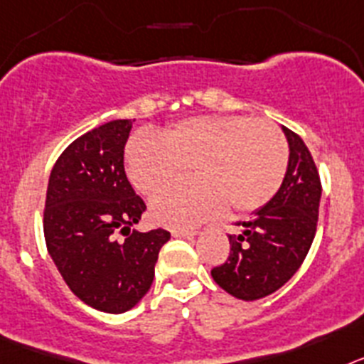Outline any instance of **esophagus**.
I'll list each match as a JSON object with an SVG mask.
<instances>
[{
  "label": "esophagus",
  "mask_w": 364,
  "mask_h": 364,
  "mask_svg": "<svg viewBox=\"0 0 364 364\" xmlns=\"http://www.w3.org/2000/svg\"><path fill=\"white\" fill-rule=\"evenodd\" d=\"M172 235L176 236V238H192V236L198 235V230H194V229H173Z\"/></svg>",
  "instance_id": "34e87169"
}]
</instances>
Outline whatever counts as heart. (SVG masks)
Masks as SVG:
<instances>
[{
    "label": "heart",
    "instance_id": "obj_1",
    "mask_svg": "<svg viewBox=\"0 0 364 364\" xmlns=\"http://www.w3.org/2000/svg\"><path fill=\"white\" fill-rule=\"evenodd\" d=\"M126 172L143 194H151L186 168L198 179L176 183L151 200L154 220L192 227L227 210L247 214L273 200L286 178L289 148L273 122L247 115L194 117L159 139L135 135L126 146Z\"/></svg>",
    "mask_w": 364,
    "mask_h": 364
}]
</instances>
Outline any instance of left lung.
<instances>
[{
	"instance_id": "1",
	"label": "left lung",
	"mask_w": 364,
	"mask_h": 364,
	"mask_svg": "<svg viewBox=\"0 0 364 364\" xmlns=\"http://www.w3.org/2000/svg\"><path fill=\"white\" fill-rule=\"evenodd\" d=\"M282 129L289 143L282 185L269 203L243 221L242 235H229V258L210 271L214 282L236 299L258 300L280 289L299 271L315 238L318 170L304 141Z\"/></svg>"
}]
</instances>
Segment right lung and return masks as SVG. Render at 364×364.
Masks as SVG:
<instances>
[{
	"instance_id": "obj_1",
	"label": "right lung",
	"mask_w": 364,
	"mask_h": 364,
	"mask_svg": "<svg viewBox=\"0 0 364 364\" xmlns=\"http://www.w3.org/2000/svg\"><path fill=\"white\" fill-rule=\"evenodd\" d=\"M132 121L106 122L75 139L56 159L47 185V251L78 299L124 314L150 289L170 232L132 230L146 210L124 172Z\"/></svg>"
}]
</instances>
